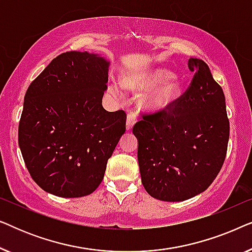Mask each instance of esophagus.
Instances as JSON below:
<instances>
[{
	"label": "esophagus",
	"mask_w": 252,
	"mask_h": 252,
	"mask_svg": "<svg viewBox=\"0 0 252 252\" xmlns=\"http://www.w3.org/2000/svg\"><path fill=\"white\" fill-rule=\"evenodd\" d=\"M136 123V115L134 112H129L128 115H127V122H126V128L127 130L132 129L134 124Z\"/></svg>",
	"instance_id": "obj_1"
}]
</instances>
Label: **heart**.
Here are the masks:
<instances>
[{
  "label": "heart",
  "mask_w": 252,
  "mask_h": 252,
  "mask_svg": "<svg viewBox=\"0 0 252 252\" xmlns=\"http://www.w3.org/2000/svg\"><path fill=\"white\" fill-rule=\"evenodd\" d=\"M170 71L158 68L146 73L133 75L128 79L127 85L136 91H147L157 87L144 98V105L149 109H164L172 104L181 94V85L174 80ZM111 93L116 97L122 98L124 94L119 86H112Z\"/></svg>",
  "instance_id": "b5f03b06"
}]
</instances>
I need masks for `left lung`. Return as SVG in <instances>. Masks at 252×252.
Returning <instances> with one entry per match:
<instances>
[{"mask_svg":"<svg viewBox=\"0 0 252 252\" xmlns=\"http://www.w3.org/2000/svg\"><path fill=\"white\" fill-rule=\"evenodd\" d=\"M187 91L133 127L141 180L148 194L181 202L201 194L221 170L229 139L222 88L204 61L190 58Z\"/></svg>","mask_w":252,"mask_h":252,"instance_id":"1","label":"left lung"}]
</instances>
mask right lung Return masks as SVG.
I'll list each match as a JSON object with an SVG mask.
<instances>
[{"mask_svg": "<svg viewBox=\"0 0 252 252\" xmlns=\"http://www.w3.org/2000/svg\"><path fill=\"white\" fill-rule=\"evenodd\" d=\"M110 62L87 51L54 58L27 89L18 142L31 177L44 191L73 198L92 194L126 130V113L102 97Z\"/></svg>", "mask_w": 252, "mask_h": 252, "instance_id": "right-lung-1", "label": "right lung"}]
</instances>
